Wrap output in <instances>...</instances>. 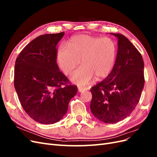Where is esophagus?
<instances>
[{
    "label": "esophagus",
    "instance_id": "34e87169",
    "mask_svg": "<svg viewBox=\"0 0 157 157\" xmlns=\"http://www.w3.org/2000/svg\"><path fill=\"white\" fill-rule=\"evenodd\" d=\"M86 90H87L86 88H82V87H78V91L79 92H83L84 91H86Z\"/></svg>",
    "mask_w": 157,
    "mask_h": 157
}]
</instances>
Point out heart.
Instances as JSON below:
<instances>
[{
    "label": "heart",
    "instance_id": "heart-1",
    "mask_svg": "<svg viewBox=\"0 0 157 157\" xmlns=\"http://www.w3.org/2000/svg\"><path fill=\"white\" fill-rule=\"evenodd\" d=\"M117 55L116 42L109 37L80 35L71 38L68 48L61 46L57 53V61L65 75L70 74L78 66H82L70 76L73 83L84 86L96 77H107L115 64Z\"/></svg>",
    "mask_w": 157,
    "mask_h": 157
}]
</instances>
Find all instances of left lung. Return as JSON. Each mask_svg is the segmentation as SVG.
<instances>
[{
    "mask_svg": "<svg viewBox=\"0 0 157 157\" xmlns=\"http://www.w3.org/2000/svg\"><path fill=\"white\" fill-rule=\"evenodd\" d=\"M118 39L115 66L107 77L90 89V110L103 122L116 123L129 116L138 103L144 86L143 58L127 38L110 33Z\"/></svg>",
    "mask_w": 157,
    "mask_h": 157,
    "instance_id": "1",
    "label": "left lung"
}]
</instances>
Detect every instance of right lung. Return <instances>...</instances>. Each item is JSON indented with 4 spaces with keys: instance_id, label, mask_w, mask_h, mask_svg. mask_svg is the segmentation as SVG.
Wrapping results in <instances>:
<instances>
[{
    "instance_id": "obj_1",
    "label": "right lung",
    "mask_w": 157,
    "mask_h": 157,
    "mask_svg": "<svg viewBox=\"0 0 157 157\" xmlns=\"http://www.w3.org/2000/svg\"><path fill=\"white\" fill-rule=\"evenodd\" d=\"M64 32L36 37L19 54L14 69V87L22 107L35 121L52 124L67 113L77 87L56 63V46ZM64 85V86H61Z\"/></svg>"
}]
</instances>
